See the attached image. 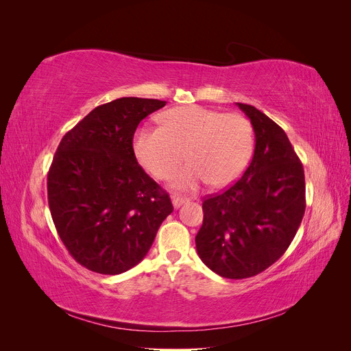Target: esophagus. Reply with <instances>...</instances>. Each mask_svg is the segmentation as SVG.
I'll use <instances>...</instances> for the list:
<instances>
[{
	"label": "esophagus",
	"mask_w": 351,
	"mask_h": 351,
	"mask_svg": "<svg viewBox=\"0 0 351 351\" xmlns=\"http://www.w3.org/2000/svg\"><path fill=\"white\" fill-rule=\"evenodd\" d=\"M171 200H173V205H174V208H176V209H178V208L182 206V205L187 204V202H189V197H186V196H178V195H173V196H171Z\"/></svg>",
	"instance_id": "obj_1"
}]
</instances>
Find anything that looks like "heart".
Instances as JSON below:
<instances>
[{
	"label": "heart",
	"mask_w": 351,
	"mask_h": 351,
	"mask_svg": "<svg viewBox=\"0 0 351 351\" xmlns=\"http://www.w3.org/2000/svg\"><path fill=\"white\" fill-rule=\"evenodd\" d=\"M161 127L139 129L133 149L139 164L158 180L174 174V186L193 190L209 183L231 184L244 173L254 146L250 121L240 114H224L204 107H182L164 112Z\"/></svg>",
	"instance_id": "obj_1"
}]
</instances>
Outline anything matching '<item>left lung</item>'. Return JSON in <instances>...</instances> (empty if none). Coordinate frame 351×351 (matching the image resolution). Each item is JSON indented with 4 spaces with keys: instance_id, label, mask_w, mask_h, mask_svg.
<instances>
[{
    "instance_id": "obj_1",
    "label": "left lung",
    "mask_w": 351,
    "mask_h": 351,
    "mask_svg": "<svg viewBox=\"0 0 351 351\" xmlns=\"http://www.w3.org/2000/svg\"><path fill=\"white\" fill-rule=\"evenodd\" d=\"M254 130L250 165L226 192L208 196L196 236L199 258L224 278L258 275L289 249L304 215V171L281 127L237 102Z\"/></svg>"
}]
</instances>
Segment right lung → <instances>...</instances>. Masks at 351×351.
Instances as JSON below:
<instances>
[{
    "instance_id": "1",
    "label": "right lung",
    "mask_w": 351,
    "mask_h": 351,
    "mask_svg": "<svg viewBox=\"0 0 351 351\" xmlns=\"http://www.w3.org/2000/svg\"><path fill=\"white\" fill-rule=\"evenodd\" d=\"M165 104L130 97L99 105L57 147L47 183L51 217L69 253L89 271L117 275L136 267L173 212L133 151L137 125Z\"/></svg>"
}]
</instances>
